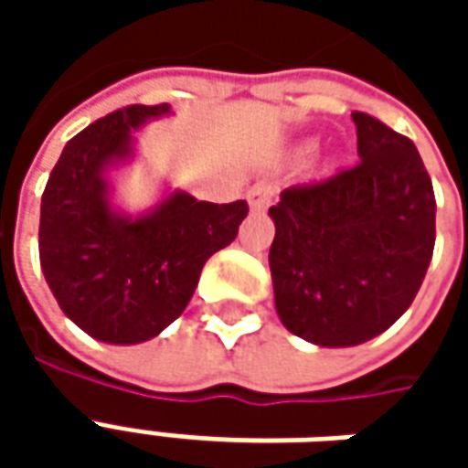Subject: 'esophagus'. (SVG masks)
<instances>
[{
  "instance_id": "esophagus-1",
  "label": "esophagus",
  "mask_w": 468,
  "mask_h": 468,
  "mask_svg": "<svg viewBox=\"0 0 468 468\" xmlns=\"http://www.w3.org/2000/svg\"><path fill=\"white\" fill-rule=\"evenodd\" d=\"M273 197H275V185L265 183V180L255 183L253 187L248 190V205H250V210H253V213L265 210L268 205L273 203Z\"/></svg>"
}]
</instances>
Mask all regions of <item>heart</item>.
<instances>
[{
    "mask_svg": "<svg viewBox=\"0 0 468 468\" xmlns=\"http://www.w3.org/2000/svg\"><path fill=\"white\" fill-rule=\"evenodd\" d=\"M315 147H318L315 140H305V143L298 144V154H301V157H311V154L315 153Z\"/></svg>",
    "mask_w": 468,
    "mask_h": 468,
    "instance_id": "b5f03b06",
    "label": "heart"
}]
</instances>
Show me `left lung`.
Returning a JSON list of instances; mask_svg holds the SVG:
<instances>
[{
    "instance_id": "8db88e82",
    "label": "left lung",
    "mask_w": 468,
    "mask_h": 468,
    "mask_svg": "<svg viewBox=\"0 0 468 468\" xmlns=\"http://www.w3.org/2000/svg\"><path fill=\"white\" fill-rule=\"evenodd\" d=\"M351 117L361 163L288 187L268 210L278 318L324 348L391 328L419 293L436 243L433 185L416 144L371 115Z\"/></svg>"
}]
</instances>
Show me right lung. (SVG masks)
<instances>
[{
  "label": "right lung",
  "instance_id": "obj_1",
  "mask_svg": "<svg viewBox=\"0 0 468 468\" xmlns=\"http://www.w3.org/2000/svg\"><path fill=\"white\" fill-rule=\"evenodd\" d=\"M170 115V105H133L92 122L65 144L42 195L47 285L62 314L102 344L163 334L248 215L245 200L207 203L173 185L140 213L115 203L117 173L137 160V133Z\"/></svg>",
  "mask_w": 468,
  "mask_h": 468
}]
</instances>
